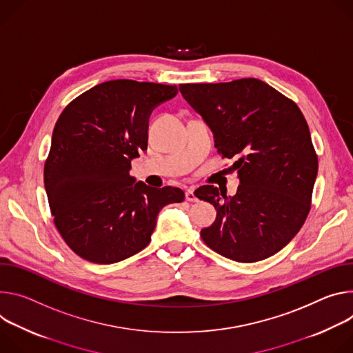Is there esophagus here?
Instances as JSON below:
<instances>
[{"label":"esophagus","mask_w":353,"mask_h":353,"mask_svg":"<svg viewBox=\"0 0 353 353\" xmlns=\"http://www.w3.org/2000/svg\"><path fill=\"white\" fill-rule=\"evenodd\" d=\"M185 199H186L188 202H198V198H196V194H194L193 189H188V190H186Z\"/></svg>","instance_id":"obj_1"}]
</instances>
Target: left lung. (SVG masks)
<instances>
[{
  "label": "left lung",
  "instance_id": "left-lung-1",
  "mask_svg": "<svg viewBox=\"0 0 353 353\" xmlns=\"http://www.w3.org/2000/svg\"><path fill=\"white\" fill-rule=\"evenodd\" d=\"M179 91L212 129L221 159L234 161L224 171L240 178L232 198L213 185L194 190L217 210L202 240L237 262L275 255L304 224L319 171L300 108L256 78L181 84Z\"/></svg>",
  "mask_w": 353,
  "mask_h": 353
}]
</instances>
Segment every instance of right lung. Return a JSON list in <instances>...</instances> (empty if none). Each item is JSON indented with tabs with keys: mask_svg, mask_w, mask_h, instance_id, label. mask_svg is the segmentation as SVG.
I'll return each instance as SVG.
<instances>
[{
	"mask_svg": "<svg viewBox=\"0 0 353 353\" xmlns=\"http://www.w3.org/2000/svg\"><path fill=\"white\" fill-rule=\"evenodd\" d=\"M176 94V85L112 80L59 116L45 188L54 225L78 256L108 265L140 252L159 212L183 202L179 188H150L129 175L132 160L147 150L150 113Z\"/></svg>",
	"mask_w": 353,
	"mask_h": 353,
	"instance_id": "obj_1",
	"label": "right lung"
}]
</instances>
